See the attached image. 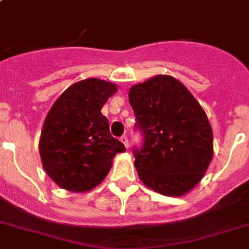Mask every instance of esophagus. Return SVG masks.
<instances>
[{"label":"esophagus","mask_w":249,"mask_h":249,"mask_svg":"<svg viewBox=\"0 0 249 249\" xmlns=\"http://www.w3.org/2000/svg\"><path fill=\"white\" fill-rule=\"evenodd\" d=\"M121 141L123 142V145L128 149V139H127L126 135H123V136H121Z\"/></svg>","instance_id":"obj_1"}]
</instances>
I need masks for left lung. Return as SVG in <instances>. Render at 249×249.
<instances>
[{
	"label": "left lung",
	"mask_w": 249,
	"mask_h": 249,
	"mask_svg": "<svg viewBox=\"0 0 249 249\" xmlns=\"http://www.w3.org/2000/svg\"><path fill=\"white\" fill-rule=\"evenodd\" d=\"M129 104L142 136L133 146L140 179L164 196H182L206 173L213 131L206 113L178 80L158 75L129 89Z\"/></svg>",
	"instance_id": "8db88e82"
}]
</instances>
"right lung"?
<instances>
[{"mask_svg": "<svg viewBox=\"0 0 249 249\" xmlns=\"http://www.w3.org/2000/svg\"><path fill=\"white\" fill-rule=\"evenodd\" d=\"M116 91L112 83L83 80L65 90L47 114L39 153L44 170L59 187L91 190L109 173L114 155L126 151L100 112Z\"/></svg>", "mask_w": 249, "mask_h": 249, "instance_id": "right-lung-1", "label": "right lung"}]
</instances>
